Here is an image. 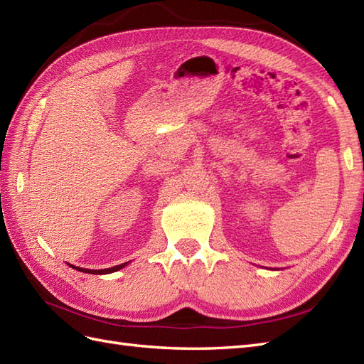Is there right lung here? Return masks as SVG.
Segmentation results:
<instances>
[{
    "label": "right lung",
    "mask_w": 364,
    "mask_h": 364,
    "mask_svg": "<svg viewBox=\"0 0 364 364\" xmlns=\"http://www.w3.org/2000/svg\"><path fill=\"white\" fill-rule=\"evenodd\" d=\"M127 263H123V264H118V266H114V267H109V269H100V271H93V269H82V267H77V266H72L73 269H77V271L80 272H85V274H95V275H102V274H112V272H117L119 271V269H123Z\"/></svg>",
    "instance_id": "add662e5"
}]
</instances>
